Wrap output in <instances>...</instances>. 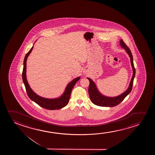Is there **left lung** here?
I'll return each mask as SVG.
<instances>
[{
	"label": "left lung",
	"instance_id": "obj_1",
	"mask_svg": "<svg viewBox=\"0 0 155 155\" xmlns=\"http://www.w3.org/2000/svg\"><path fill=\"white\" fill-rule=\"evenodd\" d=\"M120 45L123 49H125V51L129 55L132 67L133 69V75L130 83L129 86L128 87L127 90L120 95L114 97H107V96L103 95L100 93L97 89L95 84L94 83L93 81H92L91 79L87 78L89 81L88 93H89L90 100H91V102H93L94 104H95L97 106H104V107H113V106H117L125 98V97L128 94L130 93L132 89L134 78L136 74V69L134 67L133 56L129 47L125 45V43L123 42L122 40H120Z\"/></svg>",
	"mask_w": 155,
	"mask_h": 155
}]
</instances>
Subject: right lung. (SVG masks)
Segmentation results:
<instances>
[{"label": "right lung", "mask_w": 155, "mask_h": 155, "mask_svg": "<svg viewBox=\"0 0 155 155\" xmlns=\"http://www.w3.org/2000/svg\"><path fill=\"white\" fill-rule=\"evenodd\" d=\"M33 48V46L32 47L31 49H30V51L26 53L25 57L24 58L23 70L22 72L23 81L24 84L25 85L28 96L31 100L34 101L35 103H36V104H38V105L42 107L43 108L50 110H59L60 108H63L68 104V102L70 100V95H71L72 88H74L77 82L80 79L81 77H78L77 78H76L74 80H72L70 83H69L66 87L65 91L63 94V95L61 97L58 98L48 99V98L42 97L38 95L31 88L30 85L28 84V81L26 79V61L28 55L32 52Z\"/></svg>", "instance_id": "add662e5"}]
</instances>
